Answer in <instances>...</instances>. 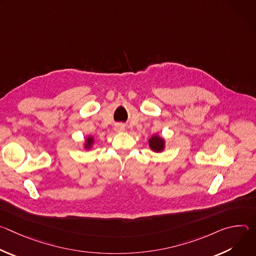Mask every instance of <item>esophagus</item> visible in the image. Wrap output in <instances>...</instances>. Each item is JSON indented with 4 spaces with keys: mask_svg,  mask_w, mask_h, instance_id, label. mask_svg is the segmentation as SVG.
Wrapping results in <instances>:
<instances>
[{
    "mask_svg": "<svg viewBox=\"0 0 256 256\" xmlns=\"http://www.w3.org/2000/svg\"><path fill=\"white\" fill-rule=\"evenodd\" d=\"M114 130H116L118 132H124V124H116V126Z\"/></svg>",
    "mask_w": 256,
    "mask_h": 256,
    "instance_id": "34e87169",
    "label": "esophagus"
}]
</instances>
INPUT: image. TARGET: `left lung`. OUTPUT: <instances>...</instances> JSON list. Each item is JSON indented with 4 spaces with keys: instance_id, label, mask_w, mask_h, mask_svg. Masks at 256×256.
<instances>
[{
    "instance_id": "8db88e82",
    "label": "left lung",
    "mask_w": 256,
    "mask_h": 256,
    "mask_svg": "<svg viewBox=\"0 0 256 256\" xmlns=\"http://www.w3.org/2000/svg\"><path fill=\"white\" fill-rule=\"evenodd\" d=\"M149 147L154 152H157V153L162 152L165 148V140L162 136H160L158 134H154L149 140Z\"/></svg>"
}]
</instances>
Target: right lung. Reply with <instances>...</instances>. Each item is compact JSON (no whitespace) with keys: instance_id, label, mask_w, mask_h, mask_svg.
<instances>
[{"instance_id":"1","label":"right lung","mask_w":256,"mask_h":256,"mask_svg":"<svg viewBox=\"0 0 256 256\" xmlns=\"http://www.w3.org/2000/svg\"><path fill=\"white\" fill-rule=\"evenodd\" d=\"M93 142H94V138L91 136H88L87 138H86V142H85V149L86 150H90L91 147L93 146Z\"/></svg>"}]
</instances>
